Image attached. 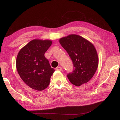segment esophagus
Returning <instances> with one entry per match:
<instances>
[{
    "mask_svg": "<svg viewBox=\"0 0 120 120\" xmlns=\"http://www.w3.org/2000/svg\"><path fill=\"white\" fill-rule=\"evenodd\" d=\"M56 70H60V71H61V70H62V68H61V67H60H60H58L56 68Z\"/></svg>",
    "mask_w": 120,
    "mask_h": 120,
    "instance_id": "esophagus-1",
    "label": "esophagus"
}]
</instances>
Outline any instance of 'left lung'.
Segmentation results:
<instances>
[{
	"label": "left lung",
	"instance_id": "obj_1",
	"mask_svg": "<svg viewBox=\"0 0 120 120\" xmlns=\"http://www.w3.org/2000/svg\"><path fill=\"white\" fill-rule=\"evenodd\" d=\"M59 42L74 64L73 71L67 75L69 81L78 86L88 82L98 66V56L94 45L84 38L75 34L61 38Z\"/></svg>",
	"mask_w": 120,
	"mask_h": 120
}]
</instances>
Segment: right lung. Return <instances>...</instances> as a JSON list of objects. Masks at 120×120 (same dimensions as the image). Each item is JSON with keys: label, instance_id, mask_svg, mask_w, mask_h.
Listing matches in <instances>:
<instances>
[{"label": "right lung", "instance_id": "1", "mask_svg": "<svg viewBox=\"0 0 120 120\" xmlns=\"http://www.w3.org/2000/svg\"><path fill=\"white\" fill-rule=\"evenodd\" d=\"M51 40L33 39L21 49L16 67L20 77L31 89L42 91L50 84L55 71L51 67L45 53L51 46Z\"/></svg>", "mask_w": 120, "mask_h": 120}]
</instances>
